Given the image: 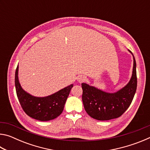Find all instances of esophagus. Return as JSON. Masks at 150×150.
Segmentation results:
<instances>
[{
  "label": "esophagus",
  "instance_id": "34e87169",
  "mask_svg": "<svg viewBox=\"0 0 150 150\" xmlns=\"http://www.w3.org/2000/svg\"><path fill=\"white\" fill-rule=\"evenodd\" d=\"M77 80L79 83H82L85 81V77H83V76H80V77H78L77 78Z\"/></svg>",
  "mask_w": 150,
  "mask_h": 150
}]
</instances>
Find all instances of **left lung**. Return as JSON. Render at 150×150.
<instances>
[{
	"label": "left lung",
	"instance_id": "obj_1",
	"mask_svg": "<svg viewBox=\"0 0 150 150\" xmlns=\"http://www.w3.org/2000/svg\"><path fill=\"white\" fill-rule=\"evenodd\" d=\"M132 74L127 85L115 93H108L87 83H82V100L86 112L98 120L120 117L130 106L137 88L136 63L132 53Z\"/></svg>",
	"mask_w": 150,
	"mask_h": 150
}]
</instances>
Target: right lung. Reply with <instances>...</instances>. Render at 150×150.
I'll use <instances>...</instances> for the list:
<instances>
[{
	"label": "right lung",
	"mask_w": 150,
	"mask_h": 150,
	"mask_svg": "<svg viewBox=\"0 0 150 150\" xmlns=\"http://www.w3.org/2000/svg\"><path fill=\"white\" fill-rule=\"evenodd\" d=\"M15 87L20 105L26 115L35 120L48 121L56 118L62 113L73 85L44 97L33 96L25 91L20 85L18 65L15 73Z\"/></svg>",
	"instance_id": "add662e5"
}]
</instances>
